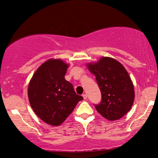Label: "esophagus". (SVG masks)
Here are the masks:
<instances>
[{
    "label": "esophagus",
    "mask_w": 158,
    "mask_h": 158,
    "mask_svg": "<svg viewBox=\"0 0 158 158\" xmlns=\"http://www.w3.org/2000/svg\"><path fill=\"white\" fill-rule=\"evenodd\" d=\"M83 98H84V100H86V99H87V95L85 94V93H84V94H83Z\"/></svg>",
    "instance_id": "esophagus-1"
}]
</instances>
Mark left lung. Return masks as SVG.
<instances>
[{
  "instance_id": "left-lung-1",
  "label": "left lung",
  "mask_w": 158,
  "mask_h": 158,
  "mask_svg": "<svg viewBox=\"0 0 158 158\" xmlns=\"http://www.w3.org/2000/svg\"><path fill=\"white\" fill-rule=\"evenodd\" d=\"M87 67L95 76L102 94L100 103L95 105L96 110L109 121L121 118L132 108L135 96L127 70L110 57H102L97 63L87 64Z\"/></svg>"
}]
</instances>
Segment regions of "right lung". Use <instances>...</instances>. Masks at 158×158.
Here are the masks:
<instances>
[{
    "mask_svg": "<svg viewBox=\"0 0 158 158\" xmlns=\"http://www.w3.org/2000/svg\"><path fill=\"white\" fill-rule=\"evenodd\" d=\"M68 67L61 59L48 60L37 68L28 85L32 109L42 121L53 126L62 124L84 99L65 79Z\"/></svg>",
    "mask_w": 158,
    "mask_h": 158,
    "instance_id": "right-lung-1",
    "label": "right lung"
}]
</instances>
